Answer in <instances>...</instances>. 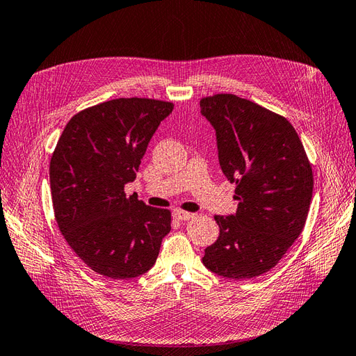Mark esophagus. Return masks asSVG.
Returning <instances> with one entry per match:
<instances>
[{"label":"esophagus","mask_w":356,"mask_h":356,"mask_svg":"<svg viewBox=\"0 0 356 356\" xmlns=\"http://www.w3.org/2000/svg\"><path fill=\"white\" fill-rule=\"evenodd\" d=\"M172 217H175L176 220L179 221H186V220H191L195 217V213H191V212H185V211H180V209H176L175 212H172Z\"/></svg>","instance_id":"esophagus-1"}]
</instances>
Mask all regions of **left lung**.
Instances as JSON below:
<instances>
[{
	"instance_id": "obj_1",
	"label": "left lung",
	"mask_w": 356,
	"mask_h": 356,
	"mask_svg": "<svg viewBox=\"0 0 356 356\" xmlns=\"http://www.w3.org/2000/svg\"><path fill=\"white\" fill-rule=\"evenodd\" d=\"M216 130L221 171L235 184L238 209L216 216L220 236L204 267L227 279L271 270L302 234L312 198V168L286 118L232 94L200 102Z\"/></svg>"
}]
</instances>
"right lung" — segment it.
<instances>
[{
    "instance_id": "right-lung-1",
    "label": "right lung",
    "mask_w": 356,
    "mask_h": 356,
    "mask_svg": "<svg viewBox=\"0 0 356 356\" xmlns=\"http://www.w3.org/2000/svg\"><path fill=\"white\" fill-rule=\"evenodd\" d=\"M175 104L117 98L70 120L49 162L56 221L66 243L98 275L131 279L150 270L171 230V212L124 186L136 179L154 131Z\"/></svg>"
}]
</instances>
